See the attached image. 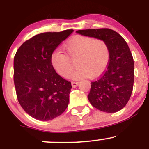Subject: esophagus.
<instances>
[{
    "label": "esophagus",
    "instance_id": "1",
    "mask_svg": "<svg viewBox=\"0 0 149 149\" xmlns=\"http://www.w3.org/2000/svg\"><path fill=\"white\" fill-rule=\"evenodd\" d=\"M78 83H79L78 82H72V83H71V85H72L73 88H76V87L78 86Z\"/></svg>",
    "mask_w": 149,
    "mask_h": 149
}]
</instances>
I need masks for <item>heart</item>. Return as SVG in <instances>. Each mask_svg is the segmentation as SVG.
<instances>
[{
	"mask_svg": "<svg viewBox=\"0 0 149 149\" xmlns=\"http://www.w3.org/2000/svg\"><path fill=\"white\" fill-rule=\"evenodd\" d=\"M66 54L61 51L53 52L51 63L58 74L67 78L76 61L77 69L71 75L73 80L89 77L98 78L104 73L110 61V48L103 39L85 36H75L64 45Z\"/></svg>",
	"mask_w": 149,
	"mask_h": 149,
	"instance_id": "b5f03b06",
	"label": "heart"
}]
</instances>
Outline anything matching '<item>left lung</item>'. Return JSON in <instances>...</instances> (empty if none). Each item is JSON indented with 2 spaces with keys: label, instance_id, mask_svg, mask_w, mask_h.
<instances>
[{
  "label": "left lung",
  "instance_id": "1",
  "mask_svg": "<svg viewBox=\"0 0 149 149\" xmlns=\"http://www.w3.org/2000/svg\"><path fill=\"white\" fill-rule=\"evenodd\" d=\"M82 36L103 39L110 48V61L107 70L91 83L88 98L98 110L116 113L130 98L134 78V60L127 42L115 31L109 29L78 30Z\"/></svg>",
  "mask_w": 149,
  "mask_h": 149
}]
</instances>
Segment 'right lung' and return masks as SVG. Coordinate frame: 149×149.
Masks as SVG:
<instances>
[{"label": "right lung", "instance_id": "obj_1", "mask_svg": "<svg viewBox=\"0 0 149 149\" xmlns=\"http://www.w3.org/2000/svg\"><path fill=\"white\" fill-rule=\"evenodd\" d=\"M73 31L46 32L24 42L14 58V83L19 103L29 115L47 121L69 105L71 82L56 73L51 57L57 46Z\"/></svg>", "mask_w": 149, "mask_h": 149}]
</instances>
